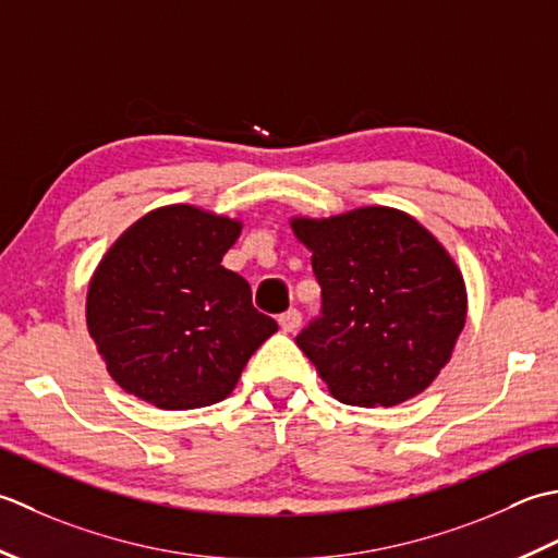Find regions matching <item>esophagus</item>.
Listing matches in <instances>:
<instances>
[{"mask_svg": "<svg viewBox=\"0 0 558 558\" xmlns=\"http://www.w3.org/2000/svg\"><path fill=\"white\" fill-rule=\"evenodd\" d=\"M279 325H281L283 332H295V329L301 327V313L295 311V308H291V311H287V313H281V315H279Z\"/></svg>", "mask_w": 558, "mask_h": 558, "instance_id": "esophagus-1", "label": "esophagus"}]
</instances>
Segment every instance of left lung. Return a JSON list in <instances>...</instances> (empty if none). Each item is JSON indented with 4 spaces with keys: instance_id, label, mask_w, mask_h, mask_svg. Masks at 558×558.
Listing matches in <instances>:
<instances>
[{
    "instance_id": "8db88e82",
    "label": "left lung",
    "mask_w": 558,
    "mask_h": 558,
    "mask_svg": "<svg viewBox=\"0 0 558 558\" xmlns=\"http://www.w3.org/2000/svg\"><path fill=\"white\" fill-rule=\"evenodd\" d=\"M320 283V315L295 344L329 392L354 407H392L426 390L464 327L458 265L422 223L390 207L293 219Z\"/></svg>"
}]
</instances>
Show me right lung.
<instances>
[{
  "label": "right lung",
  "instance_id": "1",
  "mask_svg": "<svg viewBox=\"0 0 558 558\" xmlns=\"http://www.w3.org/2000/svg\"><path fill=\"white\" fill-rule=\"evenodd\" d=\"M241 223L173 204L142 216L100 259L86 323L124 392L158 409H197L229 397L277 323L250 283L221 265Z\"/></svg>",
  "mask_w": 558,
  "mask_h": 558
}]
</instances>
